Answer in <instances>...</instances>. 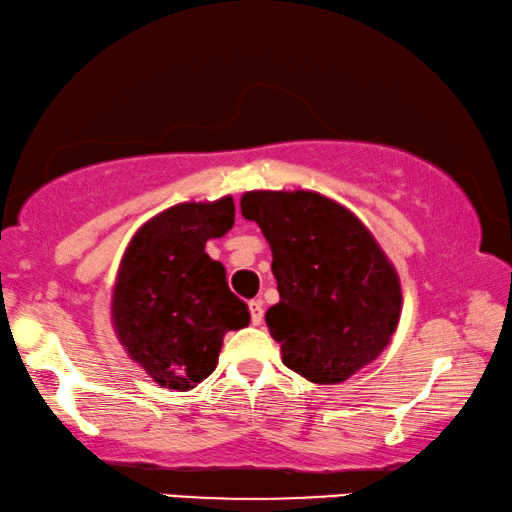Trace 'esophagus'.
Returning <instances> with one entry per match:
<instances>
[{
    "instance_id": "1",
    "label": "esophagus",
    "mask_w": 512,
    "mask_h": 512,
    "mask_svg": "<svg viewBox=\"0 0 512 512\" xmlns=\"http://www.w3.org/2000/svg\"><path fill=\"white\" fill-rule=\"evenodd\" d=\"M248 310H250V323H253V326H259V323H262V319H264L262 300H250Z\"/></svg>"
}]
</instances>
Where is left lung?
Here are the masks:
<instances>
[{
  "mask_svg": "<svg viewBox=\"0 0 512 512\" xmlns=\"http://www.w3.org/2000/svg\"><path fill=\"white\" fill-rule=\"evenodd\" d=\"M241 214L269 241L280 303L266 326L282 362L316 385L378 358L401 319L394 264L351 209L316 191H248Z\"/></svg>",
  "mask_w": 512,
  "mask_h": 512,
  "instance_id": "obj_1",
  "label": "left lung"
}]
</instances>
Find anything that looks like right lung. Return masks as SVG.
Listing matches in <instances>:
<instances>
[{
    "label": "right lung",
    "instance_id": "obj_1",
    "mask_svg": "<svg viewBox=\"0 0 512 512\" xmlns=\"http://www.w3.org/2000/svg\"><path fill=\"white\" fill-rule=\"evenodd\" d=\"M234 225L232 196L182 202L143 223L120 259L111 323L145 373L186 392L216 369L225 332L246 328L248 307L227 287L205 243Z\"/></svg>",
    "mask_w": 512,
    "mask_h": 512
}]
</instances>
